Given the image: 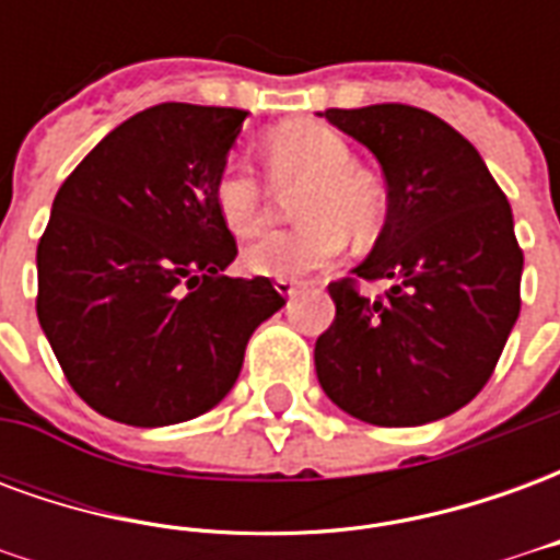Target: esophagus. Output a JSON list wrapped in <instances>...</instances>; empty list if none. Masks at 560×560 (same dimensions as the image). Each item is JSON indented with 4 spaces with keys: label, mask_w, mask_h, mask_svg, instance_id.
Masks as SVG:
<instances>
[{
    "label": "esophagus",
    "mask_w": 560,
    "mask_h": 560,
    "mask_svg": "<svg viewBox=\"0 0 560 560\" xmlns=\"http://www.w3.org/2000/svg\"><path fill=\"white\" fill-rule=\"evenodd\" d=\"M276 291H279L281 296H293V293L300 291V281H296V279H279V281H276Z\"/></svg>",
    "instance_id": "34e87169"
}]
</instances>
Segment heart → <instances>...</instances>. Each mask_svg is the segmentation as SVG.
<instances>
[{
	"label": "heart",
	"instance_id": "1",
	"mask_svg": "<svg viewBox=\"0 0 560 560\" xmlns=\"http://www.w3.org/2000/svg\"><path fill=\"white\" fill-rule=\"evenodd\" d=\"M269 171L305 183L296 195L291 231L260 236L245 248V269L269 279H293L327 267L345 245V233L369 240L384 215V195L369 173L357 171L348 140L317 122H284L264 140ZM212 203L233 236H255L267 224V191L252 167L224 164L212 183Z\"/></svg>",
	"mask_w": 560,
	"mask_h": 560
}]
</instances>
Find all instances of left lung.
Returning a JSON list of instances; mask_svg holds the SVG:
<instances>
[{
    "label": "left lung",
    "mask_w": 560,
    "mask_h": 560,
    "mask_svg": "<svg viewBox=\"0 0 560 560\" xmlns=\"http://www.w3.org/2000/svg\"><path fill=\"white\" fill-rule=\"evenodd\" d=\"M387 179V221L353 276L389 278L369 301L329 284L336 320L317 339V381L372 425H422L465 408L492 377L518 317L522 248L513 212L480 152L411 104L329 107Z\"/></svg>",
    "instance_id": "left-lung-1"
}]
</instances>
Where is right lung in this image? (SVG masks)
<instances>
[{
  "instance_id": "1",
  "label": "right lung",
  "mask_w": 560,
  "mask_h": 560,
  "mask_svg": "<svg viewBox=\"0 0 560 560\" xmlns=\"http://www.w3.org/2000/svg\"><path fill=\"white\" fill-rule=\"evenodd\" d=\"M245 116L155 104L116 126L56 191L35 308L92 411L140 429L207 413L236 384L252 332L284 305L264 276H224L236 240L212 183Z\"/></svg>"
}]
</instances>
